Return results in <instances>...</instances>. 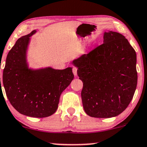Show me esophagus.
<instances>
[{
    "label": "esophagus",
    "instance_id": "1",
    "mask_svg": "<svg viewBox=\"0 0 147 147\" xmlns=\"http://www.w3.org/2000/svg\"><path fill=\"white\" fill-rule=\"evenodd\" d=\"M72 72H73L74 75L77 76V68L75 67V66H73L72 67Z\"/></svg>",
    "mask_w": 147,
    "mask_h": 147
}]
</instances>
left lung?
<instances>
[{
	"instance_id": "left-lung-1",
	"label": "left lung",
	"mask_w": 147,
	"mask_h": 147,
	"mask_svg": "<svg viewBox=\"0 0 147 147\" xmlns=\"http://www.w3.org/2000/svg\"><path fill=\"white\" fill-rule=\"evenodd\" d=\"M104 42L73 60L83 83L81 98L89 116L110 118L128 107L137 85L136 53L120 33L104 34Z\"/></svg>"
}]
</instances>
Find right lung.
Returning a JSON list of instances; mask_svg holds the SVG:
<instances>
[{
	"mask_svg": "<svg viewBox=\"0 0 147 147\" xmlns=\"http://www.w3.org/2000/svg\"><path fill=\"white\" fill-rule=\"evenodd\" d=\"M36 32L34 30L22 36L9 51L3 82L7 98L16 110L26 116L42 118L56 111L61 94L70 84L74 75L70 67L29 69L26 51L30 37Z\"/></svg>",
	"mask_w": 147,
	"mask_h": 147,
	"instance_id": "obj_1",
	"label": "right lung"
}]
</instances>
